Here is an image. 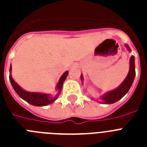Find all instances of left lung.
<instances>
[{
  "instance_id": "obj_1",
  "label": "left lung",
  "mask_w": 147,
  "mask_h": 147,
  "mask_svg": "<svg viewBox=\"0 0 147 147\" xmlns=\"http://www.w3.org/2000/svg\"><path fill=\"white\" fill-rule=\"evenodd\" d=\"M127 49L130 51V49L128 45H127ZM129 71L128 74H127V78L125 79L121 85L116 88L114 90L109 92L107 94L102 97V99L104 100L105 104H113L118 102L120 100L124 95L128 92L130 87L132 86V84L134 81L135 76H136V70H135V58L133 56H132L129 59ZM81 80H82V76L81 75Z\"/></svg>"
}]
</instances>
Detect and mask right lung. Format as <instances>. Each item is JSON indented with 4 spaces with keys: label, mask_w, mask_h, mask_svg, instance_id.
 Instances as JSON below:
<instances>
[{
    "label": "right lung",
    "mask_w": 147,
    "mask_h": 147,
    "mask_svg": "<svg viewBox=\"0 0 147 147\" xmlns=\"http://www.w3.org/2000/svg\"><path fill=\"white\" fill-rule=\"evenodd\" d=\"M11 67H10V71H11ZM67 74H68V71H66V72L64 73V74L61 76L60 79H59V82L57 84V89L59 90L58 94H59V93H60L62 88V85H63V82L65 80ZM9 80L11 82V84L12 85L13 88L15 90V92L18 93V96L20 98H23V100L26 101L28 103L31 104L32 105H34V106H45V105L52 103L54 100L57 98V96L54 97V98H51L49 94H45V93L27 92L26 90H24L22 89L15 82V80H13L11 76H9Z\"/></svg>",
    "instance_id": "right-lung-1"
}]
</instances>
